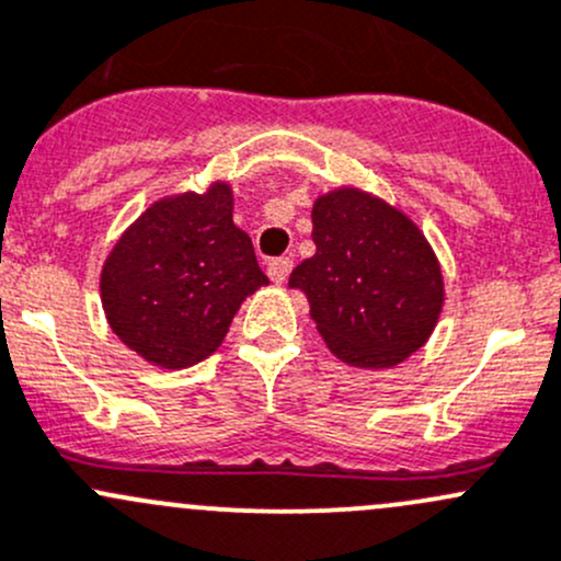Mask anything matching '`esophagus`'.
<instances>
[{
	"instance_id": "obj_1",
	"label": "esophagus",
	"mask_w": 561,
	"mask_h": 561,
	"mask_svg": "<svg viewBox=\"0 0 561 561\" xmlns=\"http://www.w3.org/2000/svg\"><path fill=\"white\" fill-rule=\"evenodd\" d=\"M290 271H293L290 257H274V261L268 263V276L271 282H276V285H282V282L290 276Z\"/></svg>"
}]
</instances>
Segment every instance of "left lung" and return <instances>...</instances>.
Here are the masks:
<instances>
[{
    "instance_id": "1",
    "label": "left lung",
    "mask_w": 561,
    "mask_h": 561,
    "mask_svg": "<svg viewBox=\"0 0 561 561\" xmlns=\"http://www.w3.org/2000/svg\"><path fill=\"white\" fill-rule=\"evenodd\" d=\"M317 252L290 287L309 298L328 350L357 368H389L433 333L444 279L420 228L359 191L322 196L311 211Z\"/></svg>"
}]
</instances>
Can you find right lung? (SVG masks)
Returning a JSON list of instances; mask_svg holds the SVG:
<instances>
[{
    "label": "right lung",
    "mask_w": 561,
    "mask_h": 561,
    "mask_svg": "<svg viewBox=\"0 0 561 561\" xmlns=\"http://www.w3.org/2000/svg\"><path fill=\"white\" fill-rule=\"evenodd\" d=\"M268 285L252 241L233 226L228 185L167 198L117 241L102 271L112 330L137 355L167 368L209 357L241 300Z\"/></svg>",
    "instance_id": "obj_1"
}]
</instances>
